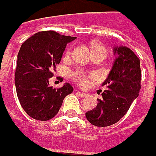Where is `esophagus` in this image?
I'll return each mask as SVG.
<instances>
[{"instance_id":"obj_1","label":"esophagus","mask_w":156,"mask_h":156,"mask_svg":"<svg viewBox=\"0 0 156 156\" xmlns=\"http://www.w3.org/2000/svg\"><path fill=\"white\" fill-rule=\"evenodd\" d=\"M78 94L81 95V97H87V94L86 93H83V92H81V91H78Z\"/></svg>"}]
</instances>
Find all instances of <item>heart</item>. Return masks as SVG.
<instances>
[{
  "instance_id": "1",
  "label": "heart",
  "mask_w": 156,
  "mask_h": 156,
  "mask_svg": "<svg viewBox=\"0 0 156 156\" xmlns=\"http://www.w3.org/2000/svg\"><path fill=\"white\" fill-rule=\"evenodd\" d=\"M92 75L87 73L81 69H77L72 73V77L78 84H80L81 86H86L88 83V80L91 78Z\"/></svg>"
}]
</instances>
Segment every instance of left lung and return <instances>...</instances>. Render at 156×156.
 Instances as JSON below:
<instances>
[{
    "instance_id": "left-lung-1",
    "label": "left lung",
    "mask_w": 156,
    "mask_h": 156,
    "mask_svg": "<svg viewBox=\"0 0 156 156\" xmlns=\"http://www.w3.org/2000/svg\"><path fill=\"white\" fill-rule=\"evenodd\" d=\"M115 59L102 86V99H97V106L85 114L87 120L94 126L108 127L125 115L141 89L140 60L125 46L113 48Z\"/></svg>"
}]
</instances>
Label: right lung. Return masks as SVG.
I'll list each match as a JSON object with an SVG mask.
<instances>
[{"label": "right lung", "instance_id": "obj_1", "mask_svg": "<svg viewBox=\"0 0 156 156\" xmlns=\"http://www.w3.org/2000/svg\"><path fill=\"white\" fill-rule=\"evenodd\" d=\"M75 39L55 31H41L22 43L17 55L15 87L21 107L30 117L50 120L59 112L64 98L73 92L74 87L68 82L57 89L50 87L49 78L67 44Z\"/></svg>", "mask_w": 156, "mask_h": 156}]
</instances>
